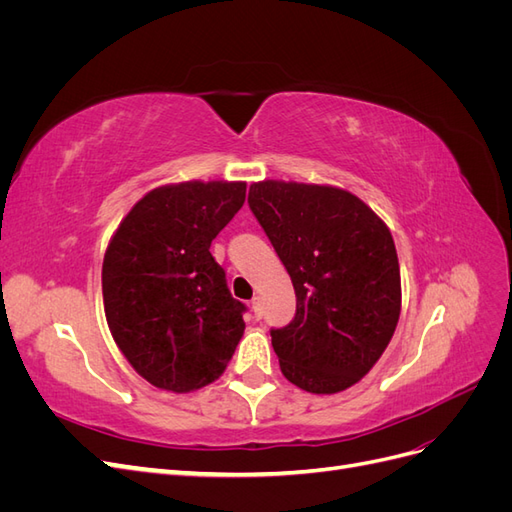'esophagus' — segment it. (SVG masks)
Listing matches in <instances>:
<instances>
[{
  "mask_svg": "<svg viewBox=\"0 0 512 512\" xmlns=\"http://www.w3.org/2000/svg\"><path fill=\"white\" fill-rule=\"evenodd\" d=\"M252 312H254V318H256V320L262 318V299H260V297H254V299H252Z\"/></svg>",
  "mask_w": 512,
  "mask_h": 512,
  "instance_id": "34e87169",
  "label": "esophagus"
}]
</instances>
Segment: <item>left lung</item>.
<instances>
[{"instance_id":"left-lung-1","label":"left lung","mask_w":512,"mask_h":512,"mask_svg":"<svg viewBox=\"0 0 512 512\" xmlns=\"http://www.w3.org/2000/svg\"><path fill=\"white\" fill-rule=\"evenodd\" d=\"M247 203L290 275L297 312L271 344L299 389L359 382L395 333L401 282L389 228L354 194L286 181L250 185Z\"/></svg>"}]
</instances>
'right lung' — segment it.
I'll use <instances>...</instances> for the list:
<instances>
[{
  "instance_id": "1",
  "label": "right lung",
  "mask_w": 512,
  "mask_h": 512,
  "mask_svg": "<svg viewBox=\"0 0 512 512\" xmlns=\"http://www.w3.org/2000/svg\"><path fill=\"white\" fill-rule=\"evenodd\" d=\"M245 203V183L188 181L151 190L108 243L102 297L108 329L158 389L188 393L218 380L243 335L209 247Z\"/></svg>"
}]
</instances>
